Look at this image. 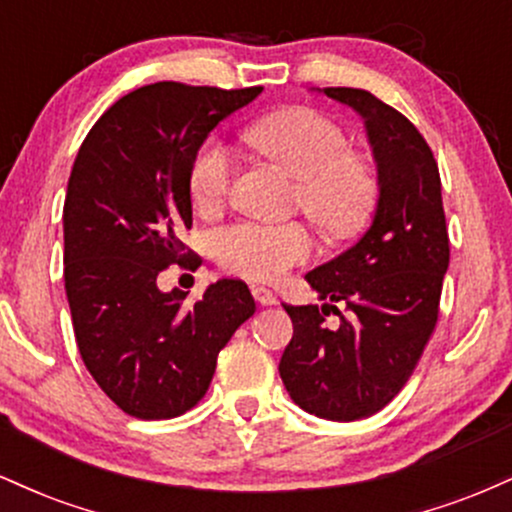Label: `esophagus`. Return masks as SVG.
Segmentation results:
<instances>
[{
    "label": "esophagus",
    "instance_id": "34e87169",
    "mask_svg": "<svg viewBox=\"0 0 512 512\" xmlns=\"http://www.w3.org/2000/svg\"><path fill=\"white\" fill-rule=\"evenodd\" d=\"M252 296H255V301L260 305H274L276 303V296L269 289H264V286H252Z\"/></svg>",
    "mask_w": 512,
    "mask_h": 512
}]
</instances>
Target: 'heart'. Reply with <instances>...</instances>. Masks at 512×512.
Here are the masks:
<instances>
[{"label":"heart","instance_id":"b5f03b06","mask_svg":"<svg viewBox=\"0 0 512 512\" xmlns=\"http://www.w3.org/2000/svg\"><path fill=\"white\" fill-rule=\"evenodd\" d=\"M257 151L279 161L296 178L293 204L332 236H349L373 214L378 175L373 163L351 151L337 122L313 108H291L262 117L245 129ZM192 202L216 209L231 187V154L219 139H207L192 156L187 173ZM216 262L226 272L255 281L281 279L313 255V236L303 223L236 221L209 238Z\"/></svg>","mask_w":512,"mask_h":512}]
</instances>
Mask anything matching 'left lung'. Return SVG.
<instances>
[{"instance_id": "left-lung-1", "label": "left lung", "mask_w": 512, "mask_h": 512, "mask_svg": "<svg viewBox=\"0 0 512 512\" xmlns=\"http://www.w3.org/2000/svg\"><path fill=\"white\" fill-rule=\"evenodd\" d=\"M366 122L378 163V209L354 248L305 274L317 305H284L293 337L279 373L298 407L330 421L373 416L411 378L438 322L450 264L440 173L402 113L363 88H325ZM332 302H342V314ZM340 315L334 328L324 317Z\"/></svg>"}]
</instances>
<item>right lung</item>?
Instances as JSON below:
<instances>
[{"label": "right lung", "instance_id": "obj_1", "mask_svg": "<svg viewBox=\"0 0 512 512\" xmlns=\"http://www.w3.org/2000/svg\"><path fill=\"white\" fill-rule=\"evenodd\" d=\"M262 86L223 91L158 81L122 96L91 127L64 199V289L88 373L125 414L173 419L207 395L216 356L255 313L240 279L195 305L156 279L202 260L178 238L192 226V156Z\"/></svg>", "mask_w": 512, "mask_h": 512}]
</instances>
